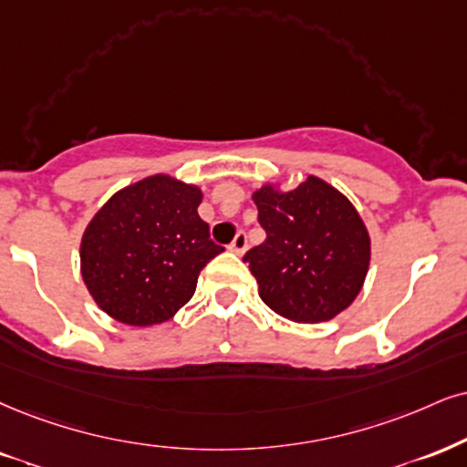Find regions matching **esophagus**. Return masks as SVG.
<instances>
[{"mask_svg":"<svg viewBox=\"0 0 467 467\" xmlns=\"http://www.w3.org/2000/svg\"><path fill=\"white\" fill-rule=\"evenodd\" d=\"M229 249H232L235 255H243V253L246 251V234L238 232V235L234 238V243L229 244Z\"/></svg>","mask_w":467,"mask_h":467,"instance_id":"1","label":"esophagus"}]
</instances>
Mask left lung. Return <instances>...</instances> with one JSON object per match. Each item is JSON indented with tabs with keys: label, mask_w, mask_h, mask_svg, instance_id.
I'll return each instance as SVG.
<instances>
[{
	"label": "left lung",
	"mask_w": 467,
	"mask_h": 467,
	"mask_svg": "<svg viewBox=\"0 0 467 467\" xmlns=\"http://www.w3.org/2000/svg\"><path fill=\"white\" fill-rule=\"evenodd\" d=\"M253 201L266 240L246 251L244 262L262 301L295 322L344 312L370 264V235L353 203L314 175L287 192L262 186Z\"/></svg>",
	"instance_id": "left-lung-1"
}]
</instances>
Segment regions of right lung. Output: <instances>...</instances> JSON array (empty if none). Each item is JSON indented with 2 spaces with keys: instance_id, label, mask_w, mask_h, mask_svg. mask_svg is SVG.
Segmentation results:
<instances>
[{
  "instance_id": "1",
  "label": "right lung",
  "mask_w": 467,
  "mask_h": 467,
  "mask_svg": "<svg viewBox=\"0 0 467 467\" xmlns=\"http://www.w3.org/2000/svg\"><path fill=\"white\" fill-rule=\"evenodd\" d=\"M201 190L153 175L119 190L86 227L79 260L95 303L125 325L149 327L175 316L199 273L223 246L197 207Z\"/></svg>"
}]
</instances>
